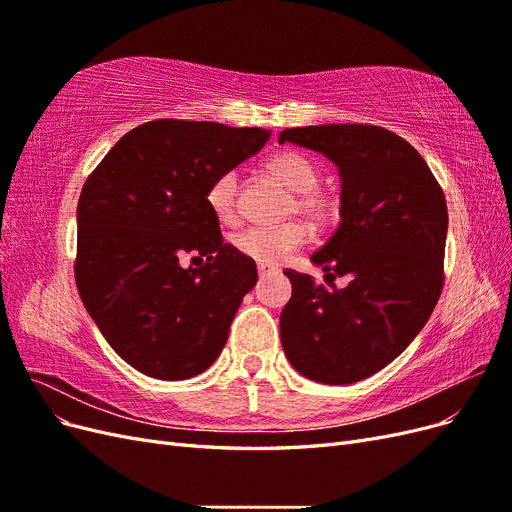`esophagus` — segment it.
<instances>
[{
    "instance_id": "34e87169",
    "label": "esophagus",
    "mask_w": 512,
    "mask_h": 512,
    "mask_svg": "<svg viewBox=\"0 0 512 512\" xmlns=\"http://www.w3.org/2000/svg\"><path fill=\"white\" fill-rule=\"evenodd\" d=\"M275 271H277L275 267H271V265H265V262H258V275H260V280H265V277L273 275Z\"/></svg>"
}]
</instances>
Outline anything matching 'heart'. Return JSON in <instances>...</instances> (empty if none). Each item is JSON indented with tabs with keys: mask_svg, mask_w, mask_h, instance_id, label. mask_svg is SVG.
<instances>
[{
	"mask_svg": "<svg viewBox=\"0 0 512 512\" xmlns=\"http://www.w3.org/2000/svg\"><path fill=\"white\" fill-rule=\"evenodd\" d=\"M271 173L284 181L292 192H297V198L290 207L292 213H303L309 220L324 222L331 218L333 203L318 190L320 173L316 164L309 160L301 151H280L269 160ZM207 205L215 220L222 224H232L239 215V173L237 170H224L215 177L205 194ZM309 237L307 228L301 222H288L284 226H250L232 235V247L256 262L265 265H280L294 250L305 245Z\"/></svg>",
	"mask_w": 512,
	"mask_h": 512,
	"instance_id": "b5f03b06",
	"label": "heart"
}]
</instances>
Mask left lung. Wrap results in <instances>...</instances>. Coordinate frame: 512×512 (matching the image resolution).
Returning <instances> with one entry per match:
<instances>
[{"label": "left lung", "mask_w": 512, "mask_h": 512, "mask_svg": "<svg viewBox=\"0 0 512 512\" xmlns=\"http://www.w3.org/2000/svg\"><path fill=\"white\" fill-rule=\"evenodd\" d=\"M320 151L342 177V222L312 256L331 288L284 271L282 346L292 367L322 384L376 374L425 327L444 286L446 198L408 141L367 123L290 128L280 143ZM335 276L349 286L335 289Z\"/></svg>", "instance_id": "left-lung-1"}]
</instances>
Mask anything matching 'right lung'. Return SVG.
I'll return each mask as SVG.
<instances>
[{
	"label": "right lung",
	"instance_id": "obj_1",
	"mask_svg": "<svg viewBox=\"0 0 512 512\" xmlns=\"http://www.w3.org/2000/svg\"><path fill=\"white\" fill-rule=\"evenodd\" d=\"M267 138L260 128L156 119L119 138L87 177L76 288L106 342L141 374L188 380L222 352L258 273L224 243L205 194ZM188 255L208 262L183 268Z\"/></svg>",
	"mask_w": 512,
	"mask_h": 512
}]
</instances>
